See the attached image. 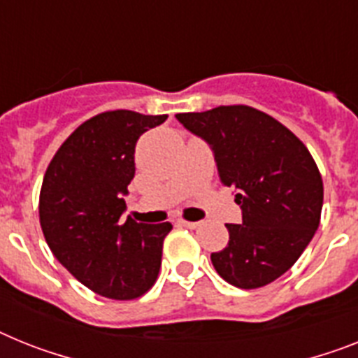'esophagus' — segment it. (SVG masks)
<instances>
[{
    "label": "esophagus",
    "instance_id": "obj_1",
    "mask_svg": "<svg viewBox=\"0 0 358 358\" xmlns=\"http://www.w3.org/2000/svg\"><path fill=\"white\" fill-rule=\"evenodd\" d=\"M180 225H184V227H187V229H196L198 225H200V222H187V220H178Z\"/></svg>",
    "mask_w": 358,
    "mask_h": 358
}]
</instances>
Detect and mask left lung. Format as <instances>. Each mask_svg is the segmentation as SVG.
I'll use <instances>...</instances> for the list:
<instances>
[{"label":"left lung","mask_w":358,"mask_h":358,"mask_svg":"<svg viewBox=\"0 0 358 358\" xmlns=\"http://www.w3.org/2000/svg\"><path fill=\"white\" fill-rule=\"evenodd\" d=\"M215 155L220 182L235 189L242 224L211 255L216 273L240 289L271 284L304 253L320 224L324 185L313 156L289 129L248 105L176 114Z\"/></svg>","instance_id":"1"}]
</instances>
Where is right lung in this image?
Segmentation results:
<instances>
[{
	"instance_id": "add662e5",
	"label": "right lung",
	"mask_w": 358,
	"mask_h": 358,
	"mask_svg": "<svg viewBox=\"0 0 358 358\" xmlns=\"http://www.w3.org/2000/svg\"><path fill=\"white\" fill-rule=\"evenodd\" d=\"M167 114L109 110L62 143L45 173L40 224L52 255L83 286L114 300L142 296L156 282L173 225L123 220L134 147Z\"/></svg>"
}]
</instances>
